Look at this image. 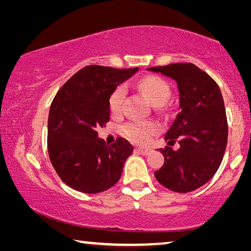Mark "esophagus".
<instances>
[{"mask_svg": "<svg viewBox=\"0 0 251 251\" xmlns=\"http://www.w3.org/2000/svg\"><path fill=\"white\" fill-rule=\"evenodd\" d=\"M136 151H137L139 154H142V155H150L151 151V148H148V147H138V148H136Z\"/></svg>", "mask_w": 251, "mask_h": 251, "instance_id": "obj_1", "label": "esophagus"}]
</instances>
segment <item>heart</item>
I'll return each instance as SVG.
<instances>
[{
    "label": "heart",
    "mask_w": 251,
    "mask_h": 251,
    "mask_svg": "<svg viewBox=\"0 0 251 251\" xmlns=\"http://www.w3.org/2000/svg\"><path fill=\"white\" fill-rule=\"evenodd\" d=\"M138 88L154 106L166 104L171 96V87L163 78L157 76H147L138 80ZM126 97L125 85H118L109 97V108L112 113H121ZM159 125L152 121H131L122 127V131L130 141L145 144L159 131Z\"/></svg>",
    "instance_id": "b5f03b06"
}]
</instances>
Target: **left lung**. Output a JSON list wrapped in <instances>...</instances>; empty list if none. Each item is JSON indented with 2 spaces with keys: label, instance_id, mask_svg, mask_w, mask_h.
<instances>
[{
  "label": "left lung",
  "instance_id": "left-lung-1",
  "mask_svg": "<svg viewBox=\"0 0 251 251\" xmlns=\"http://www.w3.org/2000/svg\"><path fill=\"white\" fill-rule=\"evenodd\" d=\"M177 83L179 112L165 134L168 146L159 150L165 163L155 177L177 193H189L209 181L222 164L226 151L228 124L218 84L192 63L155 66ZM176 141L177 151L170 147Z\"/></svg>",
  "mask_w": 251,
  "mask_h": 251
}]
</instances>
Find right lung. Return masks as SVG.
<instances>
[{
  "label": "right lung",
  "mask_w": 251,
  "mask_h": 251,
  "mask_svg": "<svg viewBox=\"0 0 251 251\" xmlns=\"http://www.w3.org/2000/svg\"><path fill=\"white\" fill-rule=\"evenodd\" d=\"M138 71L90 65L59 88L50 104L48 150L59 178L85 194L107 190L120 180L134 147L118 137L114 144L97 137L109 121V97L118 84Z\"/></svg>",
  "instance_id": "add662e5"
}]
</instances>
